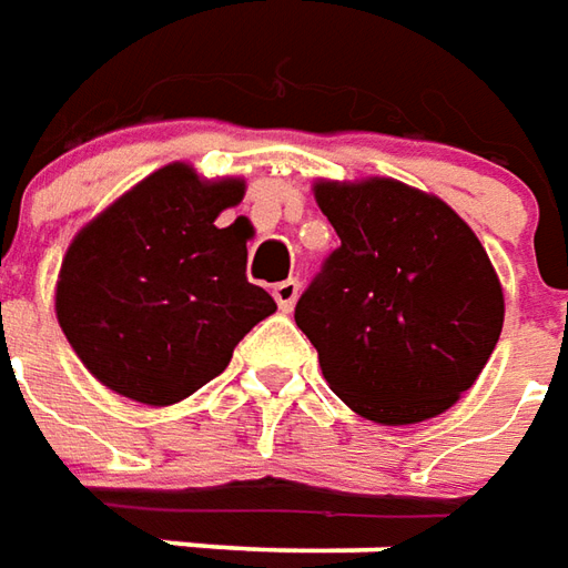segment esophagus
I'll return each mask as SVG.
<instances>
[{"label": "esophagus", "mask_w": 568, "mask_h": 568, "mask_svg": "<svg viewBox=\"0 0 568 568\" xmlns=\"http://www.w3.org/2000/svg\"><path fill=\"white\" fill-rule=\"evenodd\" d=\"M297 292H301V283H297V280H283V283L273 285V297H276L280 311H292V307H295Z\"/></svg>", "instance_id": "1"}]
</instances>
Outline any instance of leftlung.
Returning a JSON list of instances; mask_svg holds the SVG:
<instances>
[{"label":"left lung","instance_id":"left-lung-1","mask_svg":"<svg viewBox=\"0 0 568 568\" xmlns=\"http://www.w3.org/2000/svg\"><path fill=\"white\" fill-rule=\"evenodd\" d=\"M316 202L341 245L297 297L295 323L328 387L394 427L446 412L505 323L486 248L446 202L390 178L320 181Z\"/></svg>","mask_w":568,"mask_h":568}]
</instances>
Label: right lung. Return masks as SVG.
Returning a JSON list of instances; mask_svg holds the SVG:
<instances>
[{
	"label": "right lung",
	"instance_id": "add662e5",
	"mask_svg": "<svg viewBox=\"0 0 568 568\" xmlns=\"http://www.w3.org/2000/svg\"><path fill=\"white\" fill-rule=\"evenodd\" d=\"M243 193L236 178L202 181L174 162L79 230L54 311L110 390L172 406L217 378L252 325L276 311L245 276V233L215 224Z\"/></svg>",
	"mask_w": 568,
	"mask_h": 568
}]
</instances>
